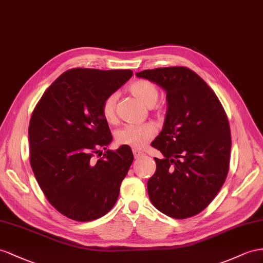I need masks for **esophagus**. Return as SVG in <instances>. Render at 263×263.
<instances>
[{
  "label": "esophagus",
  "instance_id": "esophagus-1",
  "mask_svg": "<svg viewBox=\"0 0 263 263\" xmlns=\"http://www.w3.org/2000/svg\"><path fill=\"white\" fill-rule=\"evenodd\" d=\"M132 152H133L134 158H140V157H143L144 156V152H142V151L139 150V149H133Z\"/></svg>",
  "mask_w": 263,
  "mask_h": 263
}]
</instances>
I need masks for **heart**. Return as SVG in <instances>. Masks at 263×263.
Wrapping results in <instances>:
<instances>
[{"mask_svg": "<svg viewBox=\"0 0 263 263\" xmlns=\"http://www.w3.org/2000/svg\"><path fill=\"white\" fill-rule=\"evenodd\" d=\"M130 92L146 106H153L159 98L157 85L147 80H138L133 82ZM117 101L118 93L113 92L106 96L101 104V114L106 122L113 123L117 121ZM157 129L152 123L126 124L117 131V142L121 145H129L134 149H142L154 138Z\"/></svg>", "mask_w": 263, "mask_h": 263, "instance_id": "heart-1", "label": "heart"}]
</instances>
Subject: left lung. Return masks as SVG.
<instances>
[{
  "label": "left lung",
  "instance_id": "8db88e82",
  "mask_svg": "<svg viewBox=\"0 0 263 263\" xmlns=\"http://www.w3.org/2000/svg\"><path fill=\"white\" fill-rule=\"evenodd\" d=\"M163 87L167 112L151 145L163 154L147 193L159 211L174 219L193 217L211 203L230 165L231 133L227 113L213 90L185 66L137 73Z\"/></svg>",
  "mask_w": 263,
  "mask_h": 263
}]
</instances>
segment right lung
<instances>
[{
	"instance_id": "right-lung-1",
	"label": "right lung",
	"mask_w": 263,
	"mask_h": 263,
	"mask_svg": "<svg viewBox=\"0 0 263 263\" xmlns=\"http://www.w3.org/2000/svg\"><path fill=\"white\" fill-rule=\"evenodd\" d=\"M132 74L131 70L70 69L46 89L32 112L33 173L48 201L69 219H99L119 198L133 153L129 145L100 151L112 141L101 104ZM94 155L101 158L96 160Z\"/></svg>"
}]
</instances>
